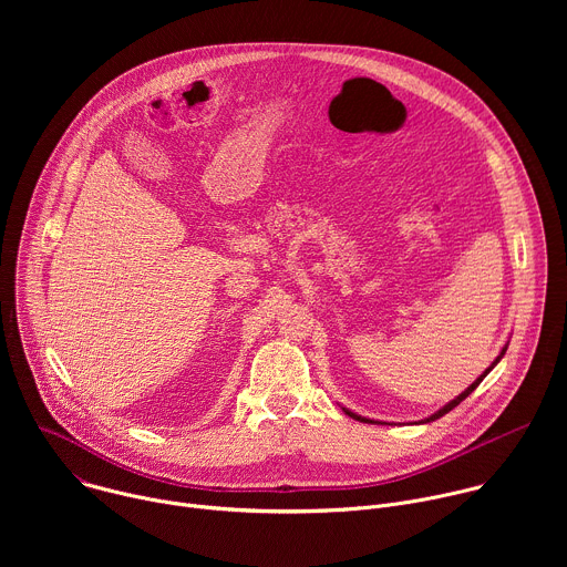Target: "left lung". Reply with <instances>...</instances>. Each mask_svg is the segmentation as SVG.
Wrapping results in <instances>:
<instances>
[{
	"label": "left lung",
	"mask_w": 567,
	"mask_h": 567,
	"mask_svg": "<svg viewBox=\"0 0 567 567\" xmlns=\"http://www.w3.org/2000/svg\"><path fill=\"white\" fill-rule=\"evenodd\" d=\"M505 352H507V346H505V348H503V352H501V354H498V357H496V361H494V363H492V365H489V368H487V370H484V372H482V374H480V377H477V379H475V381H473V383H471V385H468V388H466V390H464V392H460V394H457V396H455V399H453V401H449V403H446V406H444V409H440V411H437V413H433V415H431V417H426V420H422V422H420V424H429V422H435V420H440V417H444V415H446V413H449V411H453V409H455V406H457V403H460V401H464V399H466V396H468V394H471V392H473V390H475V388H477V385H480V381H482V379H484V377H487V374H489V372H492V370H494V368H496V365H498V361H501V359H503V357H505ZM343 413H346V415H350V417H352V420H357V422H365V424H381V422H374V420H368V417H361V415H357V413H352V411H348V409H343Z\"/></svg>",
	"instance_id": "left-lung-1"
}]
</instances>
